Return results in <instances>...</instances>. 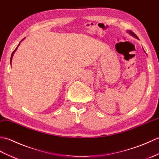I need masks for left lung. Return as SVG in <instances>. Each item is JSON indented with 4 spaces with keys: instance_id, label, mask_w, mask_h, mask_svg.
Returning a JSON list of instances; mask_svg holds the SVG:
<instances>
[{
    "instance_id": "left-lung-1",
    "label": "left lung",
    "mask_w": 159,
    "mask_h": 159,
    "mask_svg": "<svg viewBox=\"0 0 159 159\" xmlns=\"http://www.w3.org/2000/svg\"><path fill=\"white\" fill-rule=\"evenodd\" d=\"M129 33L130 34H131L132 35V36H133V37H135V38H137V39H138V37H137V35L135 34V33H133V32L132 31H130V30H129Z\"/></svg>"
}]
</instances>
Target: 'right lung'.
I'll return each instance as SVG.
<instances>
[{
  "instance_id": "obj_1",
  "label": "right lung",
  "mask_w": 159,
  "mask_h": 159,
  "mask_svg": "<svg viewBox=\"0 0 159 159\" xmlns=\"http://www.w3.org/2000/svg\"><path fill=\"white\" fill-rule=\"evenodd\" d=\"M23 39H22V40H23ZM20 43H19V45H20ZM19 45H17V47H18V46H19ZM17 48H16L15 49V50H14V51H13V52H12V54H11V59H10V62H11V61H12V58H13V54H14V53H15V52L16 51V50H17Z\"/></svg>"
}]
</instances>
